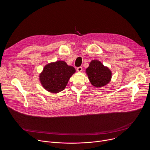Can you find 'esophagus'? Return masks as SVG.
Segmentation results:
<instances>
[{"instance_id":"1","label":"esophagus","mask_w":150,"mask_h":150,"mask_svg":"<svg viewBox=\"0 0 150 150\" xmlns=\"http://www.w3.org/2000/svg\"><path fill=\"white\" fill-rule=\"evenodd\" d=\"M82 71V67H78V68H77V71H78V72H81Z\"/></svg>"}]
</instances>
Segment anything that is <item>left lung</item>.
I'll list each match as a JSON object with an SVG mask.
<instances>
[{
    "instance_id": "8db88e82",
    "label": "left lung",
    "mask_w": 150,
    "mask_h": 150,
    "mask_svg": "<svg viewBox=\"0 0 150 150\" xmlns=\"http://www.w3.org/2000/svg\"><path fill=\"white\" fill-rule=\"evenodd\" d=\"M86 72L91 84L97 88L108 84L111 81L112 73L108 67H104L97 60L92 61Z\"/></svg>"
}]
</instances>
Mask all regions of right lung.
I'll return each mask as SVG.
<instances>
[{"mask_svg": "<svg viewBox=\"0 0 150 150\" xmlns=\"http://www.w3.org/2000/svg\"><path fill=\"white\" fill-rule=\"evenodd\" d=\"M75 69L68 66L65 61H58L46 65L39 75V79L43 88L52 93L63 91Z\"/></svg>", "mask_w": 150, "mask_h": 150, "instance_id": "obj_1", "label": "right lung"}]
</instances>
